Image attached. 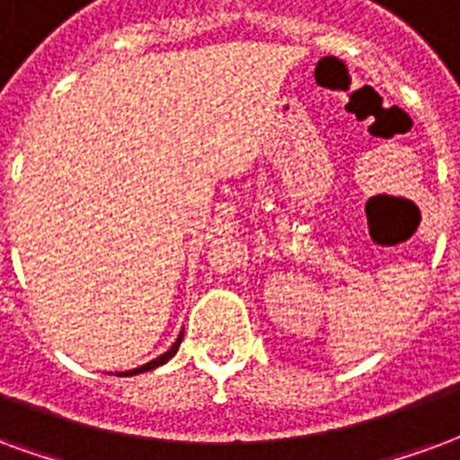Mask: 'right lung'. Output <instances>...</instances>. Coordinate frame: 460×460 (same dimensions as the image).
<instances>
[{
    "label": "right lung",
    "instance_id": "1",
    "mask_svg": "<svg viewBox=\"0 0 460 460\" xmlns=\"http://www.w3.org/2000/svg\"><path fill=\"white\" fill-rule=\"evenodd\" d=\"M181 341H183V333H181V336L176 338V343L171 345V348H169V350H166V353H164V355H159V358H156V360H152V363L142 365V367H137V370H129V372H117V375H124V377H132V375H139V372L154 370V367H159V365L169 363L171 358H173V355H176V350H179Z\"/></svg>",
    "mask_w": 460,
    "mask_h": 460
}]
</instances>
